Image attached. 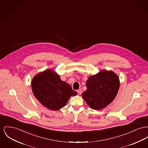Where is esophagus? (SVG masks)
Returning a JSON list of instances; mask_svg holds the SVG:
<instances>
[{
    "mask_svg": "<svg viewBox=\"0 0 148 148\" xmlns=\"http://www.w3.org/2000/svg\"><path fill=\"white\" fill-rule=\"evenodd\" d=\"M77 92H78L79 95H81L82 93V89H79V90H78Z\"/></svg>",
    "mask_w": 148,
    "mask_h": 148,
    "instance_id": "obj_1",
    "label": "esophagus"
}]
</instances>
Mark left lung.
I'll list each match as a JSON object with an SVG mask.
<instances>
[{
	"label": "left lung",
	"mask_w": 148,
	"mask_h": 148,
	"mask_svg": "<svg viewBox=\"0 0 148 148\" xmlns=\"http://www.w3.org/2000/svg\"><path fill=\"white\" fill-rule=\"evenodd\" d=\"M86 86L83 98L91 108L99 110L114 100L119 89L120 80L113 71L104 70L89 77Z\"/></svg>",
	"instance_id": "1"
}]
</instances>
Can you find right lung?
<instances>
[{"label": "right lung", "mask_w": 148, "mask_h": 148, "mask_svg": "<svg viewBox=\"0 0 148 148\" xmlns=\"http://www.w3.org/2000/svg\"><path fill=\"white\" fill-rule=\"evenodd\" d=\"M36 98L47 108L57 111L67 103L71 96L77 93L69 84L62 81L59 75L51 69L36 75L31 83Z\"/></svg>", "instance_id": "add662e5"}]
</instances>
